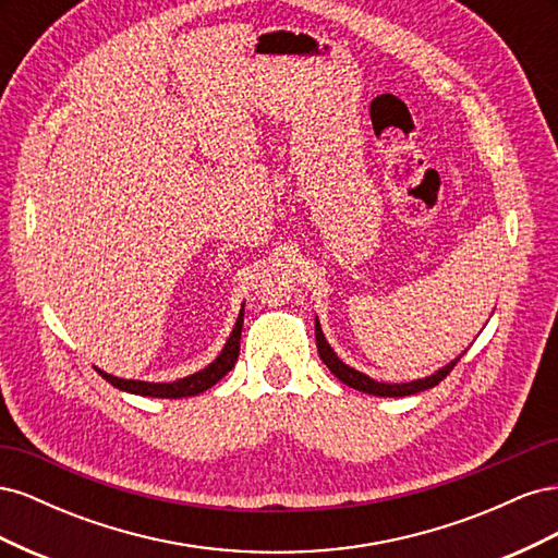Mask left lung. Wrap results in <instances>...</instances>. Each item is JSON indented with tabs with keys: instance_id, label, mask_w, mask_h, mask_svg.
<instances>
[{
	"instance_id": "obj_1",
	"label": "left lung",
	"mask_w": 558,
	"mask_h": 558,
	"mask_svg": "<svg viewBox=\"0 0 558 558\" xmlns=\"http://www.w3.org/2000/svg\"><path fill=\"white\" fill-rule=\"evenodd\" d=\"M316 349H318L320 361L328 365V369L337 379L344 381L351 388H356V391H363V393H369V396H381V398H402V396H414L418 391H426V388H433V386L440 384L451 373V369L456 367V363L461 361V356H459V359L451 361L442 369H437L435 375H430L426 379H414V381H408V384H384V381L369 379L367 375L359 373V369H353V367L344 365L340 359H337L335 351L326 342L324 332H320L318 320H316Z\"/></svg>"
}]
</instances>
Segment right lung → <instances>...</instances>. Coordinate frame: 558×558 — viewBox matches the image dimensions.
I'll return each mask as SVG.
<instances>
[{"label": "right lung", "instance_id": "obj_1", "mask_svg": "<svg viewBox=\"0 0 558 558\" xmlns=\"http://www.w3.org/2000/svg\"><path fill=\"white\" fill-rule=\"evenodd\" d=\"M242 324H244V310L240 312L238 324L232 328V335L228 344L223 347L221 356H218L211 365H207L205 369H199V373L191 375V377H183L179 381L172 384H150V381H134V379H118L111 377L102 369H97L99 375H102L111 386L121 388V391L128 393H137V396H150V398H189V396H197L202 391H207L216 381H221L230 369L238 363L240 356V340H242Z\"/></svg>", "mask_w": 558, "mask_h": 558}]
</instances>
